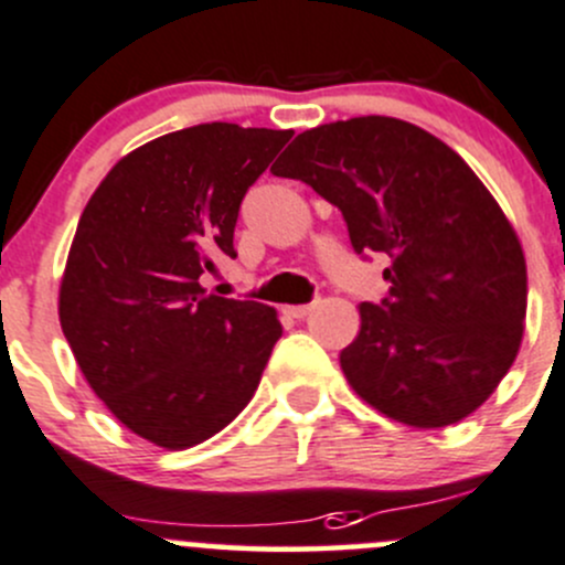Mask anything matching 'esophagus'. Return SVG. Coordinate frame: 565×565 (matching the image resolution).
Instances as JSON below:
<instances>
[{
  "label": "esophagus",
  "mask_w": 565,
  "mask_h": 565,
  "mask_svg": "<svg viewBox=\"0 0 565 565\" xmlns=\"http://www.w3.org/2000/svg\"><path fill=\"white\" fill-rule=\"evenodd\" d=\"M315 309V303H300V306H287V315L295 317V320H303L309 311Z\"/></svg>",
  "instance_id": "esophagus-1"
}]
</instances>
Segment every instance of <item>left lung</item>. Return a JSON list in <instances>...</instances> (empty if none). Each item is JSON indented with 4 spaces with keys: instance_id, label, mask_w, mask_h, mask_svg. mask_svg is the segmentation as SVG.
Here are the masks:
<instances>
[{
    "instance_id": "left-lung-1",
    "label": "left lung",
    "mask_w": 565,
    "mask_h": 565,
    "mask_svg": "<svg viewBox=\"0 0 565 565\" xmlns=\"http://www.w3.org/2000/svg\"><path fill=\"white\" fill-rule=\"evenodd\" d=\"M337 206L355 254H386L339 364L381 414L445 428L489 399L524 333L527 267L494 195L430 131L386 115L322 124L270 168Z\"/></svg>"
}]
</instances>
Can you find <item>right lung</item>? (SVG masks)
Wrapping results in <instances>:
<instances>
[{"label":"right lung","mask_w":565,"mask_h":565,"mask_svg":"<svg viewBox=\"0 0 565 565\" xmlns=\"http://www.w3.org/2000/svg\"><path fill=\"white\" fill-rule=\"evenodd\" d=\"M289 129L199 124L126 154L87 201L60 284V326L93 392L131 434L184 450L254 397L276 309L201 287L250 184Z\"/></svg>","instance_id":"1"}]
</instances>
